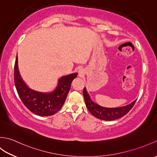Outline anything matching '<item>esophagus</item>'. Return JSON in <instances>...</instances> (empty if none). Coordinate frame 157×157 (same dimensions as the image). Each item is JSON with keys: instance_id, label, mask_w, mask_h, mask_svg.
Segmentation results:
<instances>
[{"instance_id": "esophagus-1", "label": "esophagus", "mask_w": 157, "mask_h": 157, "mask_svg": "<svg viewBox=\"0 0 157 157\" xmlns=\"http://www.w3.org/2000/svg\"><path fill=\"white\" fill-rule=\"evenodd\" d=\"M79 74H83V73H84V72H83V69H79Z\"/></svg>"}]
</instances>
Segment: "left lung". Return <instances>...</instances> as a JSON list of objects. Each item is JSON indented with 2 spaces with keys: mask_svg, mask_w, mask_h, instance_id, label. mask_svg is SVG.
<instances>
[{
  "mask_svg": "<svg viewBox=\"0 0 157 157\" xmlns=\"http://www.w3.org/2000/svg\"><path fill=\"white\" fill-rule=\"evenodd\" d=\"M83 94H84L86 107L91 114L95 117L105 121H113L122 117L131 110L136 101V100H135L128 105L119 106V107H105L92 101L86 87L84 88Z\"/></svg>",
  "mask_w": 157,
  "mask_h": 157,
  "instance_id": "obj_1",
  "label": "left lung"
}]
</instances>
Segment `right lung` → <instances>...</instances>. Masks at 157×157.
Segmentation results:
<instances>
[{
  "instance_id": "obj_1",
  "label": "right lung",
  "mask_w": 157,
  "mask_h": 157,
  "mask_svg": "<svg viewBox=\"0 0 157 157\" xmlns=\"http://www.w3.org/2000/svg\"><path fill=\"white\" fill-rule=\"evenodd\" d=\"M78 73L63 75L58 79L56 88L52 91L43 92L30 88L23 81L18 68L17 55L14 67V80L16 90L20 99L29 111L34 114L46 117L57 113L64 105L71 88L72 81Z\"/></svg>"
}]
</instances>
